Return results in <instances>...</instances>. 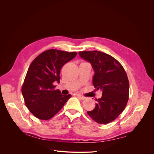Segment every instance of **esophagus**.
Wrapping results in <instances>:
<instances>
[{
  "mask_svg": "<svg viewBox=\"0 0 154 154\" xmlns=\"http://www.w3.org/2000/svg\"><path fill=\"white\" fill-rule=\"evenodd\" d=\"M77 96L79 98H80V99H82V100H84V99H86V97H85V96H82V95H80V94H77Z\"/></svg>",
  "mask_w": 154,
  "mask_h": 154,
  "instance_id": "1",
  "label": "esophagus"
}]
</instances>
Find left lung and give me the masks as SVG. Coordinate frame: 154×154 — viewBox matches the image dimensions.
<instances>
[{
	"label": "left lung",
	"mask_w": 154,
	"mask_h": 154,
	"mask_svg": "<svg viewBox=\"0 0 154 154\" xmlns=\"http://www.w3.org/2000/svg\"><path fill=\"white\" fill-rule=\"evenodd\" d=\"M94 71L93 84L102 92L101 98L88 115L99 124L114 121L124 109L128 99L129 83L122 66L113 57L100 51L79 52Z\"/></svg>",
	"instance_id": "1"
}]
</instances>
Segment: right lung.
<instances>
[{
    "label": "right lung",
    "instance_id": "1",
    "mask_svg": "<svg viewBox=\"0 0 154 154\" xmlns=\"http://www.w3.org/2000/svg\"><path fill=\"white\" fill-rule=\"evenodd\" d=\"M77 52L50 49L39 55L28 69L22 94L29 111L37 118L48 120L54 116L71 97L54 90V82L60 83L63 66L72 60Z\"/></svg>",
    "mask_w": 154,
    "mask_h": 154
}]
</instances>
